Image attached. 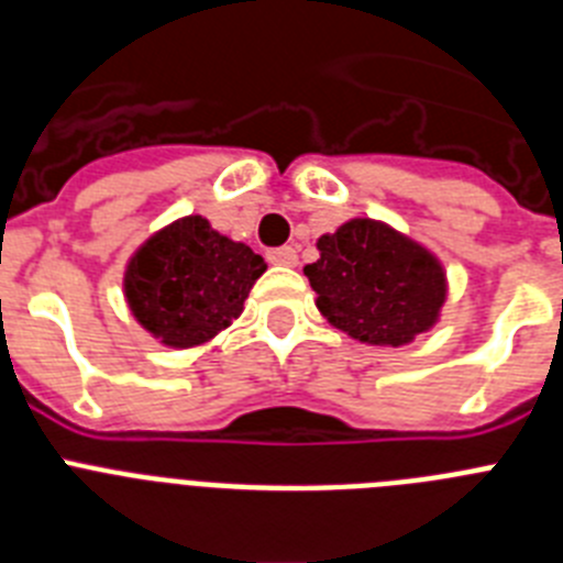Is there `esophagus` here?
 <instances>
[{"label": "esophagus", "instance_id": "34e87169", "mask_svg": "<svg viewBox=\"0 0 563 563\" xmlns=\"http://www.w3.org/2000/svg\"><path fill=\"white\" fill-rule=\"evenodd\" d=\"M267 262L271 265H285V267H292L298 262V251L292 245H285V247H273V251H267Z\"/></svg>", "mask_w": 563, "mask_h": 563}]
</instances>
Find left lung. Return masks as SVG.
<instances>
[{
    "label": "left lung",
    "mask_w": 563,
    "mask_h": 563,
    "mask_svg": "<svg viewBox=\"0 0 563 563\" xmlns=\"http://www.w3.org/2000/svg\"><path fill=\"white\" fill-rule=\"evenodd\" d=\"M318 251L305 276L332 327L372 346H402L437 324L445 273L409 236L375 220H350L318 239Z\"/></svg>",
    "instance_id": "obj_1"
}]
</instances>
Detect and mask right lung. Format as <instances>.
<instances>
[{
	"label": "right lung",
	"mask_w": 563,
	"mask_h": 563,
	"mask_svg": "<svg viewBox=\"0 0 563 563\" xmlns=\"http://www.w3.org/2000/svg\"><path fill=\"white\" fill-rule=\"evenodd\" d=\"M265 258L222 236L202 217H183L129 258L123 290L143 330L174 350L211 341L239 318Z\"/></svg>",
	"instance_id": "1"
}]
</instances>
